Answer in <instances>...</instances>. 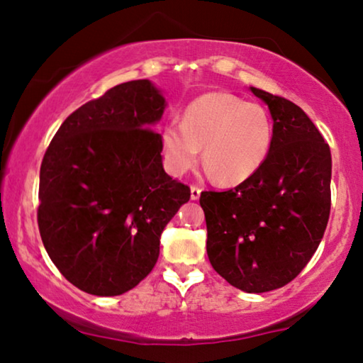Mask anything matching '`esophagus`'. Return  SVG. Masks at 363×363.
<instances>
[{
    "label": "esophagus",
    "mask_w": 363,
    "mask_h": 363,
    "mask_svg": "<svg viewBox=\"0 0 363 363\" xmlns=\"http://www.w3.org/2000/svg\"><path fill=\"white\" fill-rule=\"evenodd\" d=\"M190 193H191V200H198V198H200V195H201V188L196 186V185H191Z\"/></svg>",
    "instance_id": "obj_1"
}]
</instances>
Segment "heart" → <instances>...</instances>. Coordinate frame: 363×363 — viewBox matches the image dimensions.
Returning a JSON list of instances; mask_svg holds the SVG:
<instances>
[{"instance_id":"1","label":"heart","mask_w":363,"mask_h":363,"mask_svg":"<svg viewBox=\"0 0 363 363\" xmlns=\"http://www.w3.org/2000/svg\"><path fill=\"white\" fill-rule=\"evenodd\" d=\"M167 170L175 177L203 163L221 185H238L259 172L274 143V123L259 104L226 92H210L185 108L182 123L162 128Z\"/></svg>"}]
</instances>
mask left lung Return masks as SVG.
Here are the masks:
<instances>
[{
	"mask_svg": "<svg viewBox=\"0 0 363 363\" xmlns=\"http://www.w3.org/2000/svg\"><path fill=\"white\" fill-rule=\"evenodd\" d=\"M274 143L256 175L228 191H203L206 252L218 274L259 294L291 282L311 261L330 215V148L306 112L261 89Z\"/></svg>",
	"mask_w": 363,
	"mask_h": 363,
	"instance_id": "1",
	"label": "left lung"
}]
</instances>
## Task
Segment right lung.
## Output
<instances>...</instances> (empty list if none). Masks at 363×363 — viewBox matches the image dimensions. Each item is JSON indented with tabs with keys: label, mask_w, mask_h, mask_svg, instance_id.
<instances>
[{
	"label": "right lung",
	"mask_w": 363,
	"mask_h": 363,
	"mask_svg": "<svg viewBox=\"0 0 363 363\" xmlns=\"http://www.w3.org/2000/svg\"><path fill=\"white\" fill-rule=\"evenodd\" d=\"M165 106L148 79L118 84L72 112L44 153L43 245L87 294L121 296L147 277L163 228L190 200V188L163 170L152 130Z\"/></svg>",
	"instance_id": "obj_1"
}]
</instances>
